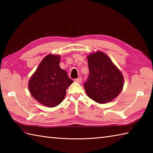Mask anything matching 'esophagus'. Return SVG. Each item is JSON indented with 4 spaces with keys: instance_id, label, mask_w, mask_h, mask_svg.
Wrapping results in <instances>:
<instances>
[{
    "instance_id": "34e87169",
    "label": "esophagus",
    "mask_w": 153,
    "mask_h": 153,
    "mask_svg": "<svg viewBox=\"0 0 153 153\" xmlns=\"http://www.w3.org/2000/svg\"><path fill=\"white\" fill-rule=\"evenodd\" d=\"M75 82L78 83H82V78H81V77H78V78L75 79Z\"/></svg>"
}]
</instances>
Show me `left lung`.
Masks as SVG:
<instances>
[{"instance_id": "8db88e82", "label": "left lung", "mask_w": 153, "mask_h": 153, "mask_svg": "<svg viewBox=\"0 0 153 153\" xmlns=\"http://www.w3.org/2000/svg\"><path fill=\"white\" fill-rule=\"evenodd\" d=\"M87 61L89 76L84 83L87 96L99 104L112 101L123 89L122 72L101 51L89 54Z\"/></svg>"}]
</instances>
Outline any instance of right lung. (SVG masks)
Listing matches in <instances>:
<instances>
[{"mask_svg": "<svg viewBox=\"0 0 153 153\" xmlns=\"http://www.w3.org/2000/svg\"><path fill=\"white\" fill-rule=\"evenodd\" d=\"M60 55L48 54L42 60L28 83L32 97L41 105L50 108L62 102L67 88L73 83L66 71L60 68Z\"/></svg>", "mask_w": 153, "mask_h": 153, "instance_id": "1", "label": "right lung"}]
</instances>
